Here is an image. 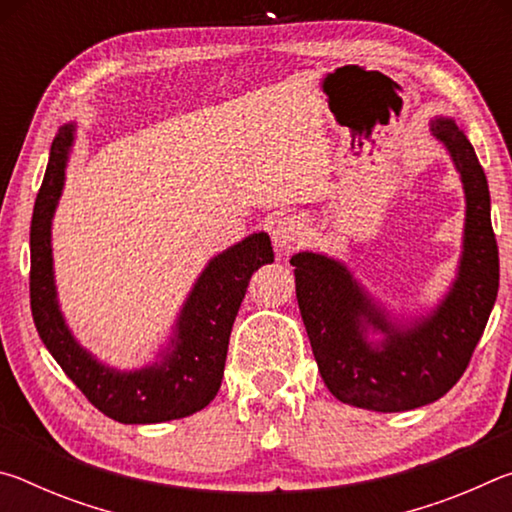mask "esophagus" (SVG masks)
Instances as JSON below:
<instances>
[{"label":"esophagus","instance_id":"obj_1","mask_svg":"<svg viewBox=\"0 0 512 512\" xmlns=\"http://www.w3.org/2000/svg\"><path fill=\"white\" fill-rule=\"evenodd\" d=\"M302 235V223L296 216H282V219H275L271 225V239L277 253H287L289 248L300 239Z\"/></svg>","mask_w":512,"mask_h":512}]
</instances>
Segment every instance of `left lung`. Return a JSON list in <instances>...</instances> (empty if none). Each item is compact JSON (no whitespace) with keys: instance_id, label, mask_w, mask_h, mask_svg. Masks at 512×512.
<instances>
[{"instance_id":"1","label":"left lung","mask_w":512,"mask_h":512,"mask_svg":"<svg viewBox=\"0 0 512 512\" xmlns=\"http://www.w3.org/2000/svg\"><path fill=\"white\" fill-rule=\"evenodd\" d=\"M461 178L465 223L456 275L418 314L381 302L341 259L302 250L291 257L296 298L320 377L336 400L377 413L431 404L470 363L499 291V253L488 180L452 117L429 121Z\"/></svg>"}]
</instances>
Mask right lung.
Segmentation results:
<instances>
[{
    "label": "right lung",
    "mask_w": 512,
    "mask_h": 512,
    "mask_svg": "<svg viewBox=\"0 0 512 512\" xmlns=\"http://www.w3.org/2000/svg\"><path fill=\"white\" fill-rule=\"evenodd\" d=\"M76 142V121L60 126L51 142L45 180L31 219V311L45 348L97 409L121 424H155L187 418L219 393L232 323L248 280L273 262L271 237L253 232L214 255L198 273L153 361L115 368L76 339L60 309L51 225L65 189Z\"/></svg>",
    "instance_id": "1"
}]
</instances>
